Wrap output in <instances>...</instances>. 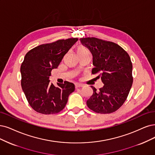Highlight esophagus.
<instances>
[{"label":"esophagus","instance_id":"esophagus-1","mask_svg":"<svg viewBox=\"0 0 155 155\" xmlns=\"http://www.w3.org/2000/svg\"><path fill=\"white\" fill-rule=\"evenodd\" d=\"M84 87V85L82 84H78V83H76L75 84V88L77 89L78 87Z\"/></svg>","mask_w":155,"mask_h":155}]
</instances>
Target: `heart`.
Segmentation results:
<instances>
[{"label": "heart", "mask_w": 155, "mask_h": 155, "mask_svg": "<svg viewBox=\"0 0 155 155\" xmlns=\"http://www.w3.org/2000/svg\"><path fill=\"white\" fill-rule=\"evenodd\" d=\"M89 52V50L84 47H82V46H80V47H78L77 50V55H82L84 54H86Z\"/></svg>", "instance_id": "1"}]
</instances>
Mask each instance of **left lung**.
<instances>
[{
  "label": "left lung",
  "instance_id": "left-lung-1",
  "mask_svg": "<svg viewBox=\"0 0 155 155\" xmlns=\"http://www.w3.org/2000/svg\"><path fill=\"white\" fill-rule=\"evenodd\" d=\"M82 45L93 55L94 68L92 74H98L104 85L99 90L91 86L93 94L87 105L96 113L116 111L127 100L133 83L132 63L128 53L116 43L96 38L80 39Z\"/></svg>",
  "mask_w": 155,
  "mask_h": 155
}]
</instances>
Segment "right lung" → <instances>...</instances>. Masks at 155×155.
<instances>
[{"mask_svg":"<svg viewBox=\"0 0 155 155\" xmlns=\"http://www.w3.org/2000/svg\"><path fill=\"white\" fill-rule=\"evenodd\" d=\"M78 39H61L39 45L25 55L20 68L21 85L28 104L37 112L54 114L61 112L74 91V85L67 81L57 83L55 87L49 77Z\"/></svg>","mask_w":155,"mask_h":155,"instance_id":"1","label":"right lung"}]
</instances>
